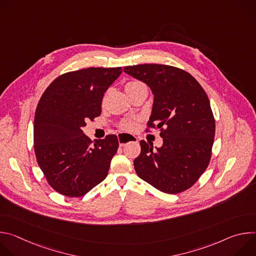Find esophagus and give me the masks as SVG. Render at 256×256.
I'll list each match as a JSON object with an SVG mask.
<instances>
[{
	"label": "esophagus",
	"mask_w": 256,
	"mask_h": 256,
	"mask_svg": "<svg viewBox=\"0 0 256 256\" xmlns=\"http://www.w3.org/2000/svg\"><path fill=\"white\" fill-rule=\"evenodd\" d=\"M136 140H138V138H136V136H134L132 134H118V142H120V147H124L128 142H136Z\"/></svg>",
	"instance_id": "obj_1"
}]
</instances>
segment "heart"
<instances>
[{
	"instance_id": "heart-1",
	"label": "heart",
	"mask_w": 256,
	"mask_h": 256,
	"mask_svg": "<svg viewBox=\"0 0 256 256\" xmlns=\"http://www.w3.org/2000/svg\"><path fill=\"white\" fill-rule=\"evenodd\" d=\"M124 89H126V92L128 93V95H130L138 90H147V87H146V85L140 82V81H130L128 82L126 85H124ZM136 122L134 120H124L122 124H120V126L124 130H132L136 128Z\"/></svg>"
}]
</instances>
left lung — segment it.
Instances as JSON below:
<instances>
[{
    "label": "left lung",
    "instance_id": "1",
    "mask_svg": "<svg viewBox=\"0 0 256 256\" xmlns=\"http://www.w3.org/2000/svg\"><path fill=\"white\" fill-rule=\"evenodd\" d=\"M124 70L152 90L148 126L160 128L163 138L162 147L156 149L140 142V154L134 161L136 174L165 194L188 190L212 156L216 124L208 95L190 72L172 66L144 64Z\"/></svg>",
    "mask_w": 256,
    "mask_h": 256
}]
</instances>
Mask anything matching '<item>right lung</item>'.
Segmentation results:
<instances>
[{
    "label": "right lung",
    "instance_id": "1",
    "mask_svg": "<svg viewBox=\"0 0 256 256\" xmlns=\"http://www.w3.org/2000/svg\"><path fill=\"white\" fill-rule=\"evenodd\" d=\"M122 72L118 66L66 72L50 83L36 107V160L48 184L62 196H83L107 176L118 136L92 142L82 128L101 114L104 93Z\"/></svg>",
    "mask_w": 256,
    "mask_h": 256
}]
</instances>
